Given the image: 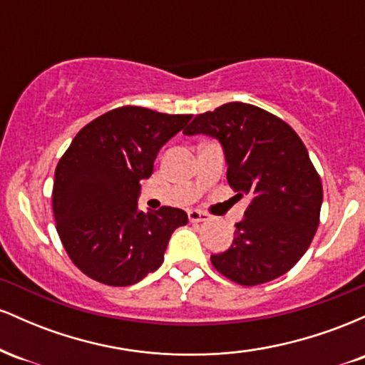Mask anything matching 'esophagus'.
I'll use <instances>...</instances> for the list:
<instances>
[{"mask_svg": "<svg viewBox=\"0 0 365 365\" xmlns=\"http://www.w3.org/2000/svg\"><path fill=\"white\" fill-rule=\"evenodd\" d=\"M188 220H190L192 223H202V221L209 220V215L202 211H197V209H192V211H188Z\"/></svg>", "mask_w": 365, "mask_h": 365, "instance_id": "esophagus-1", "label": "esophagus"}]
</instances>
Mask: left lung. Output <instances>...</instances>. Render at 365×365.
Returning <instances> with one entry per match:
<instances>
[{
  "mask_svg": "<svg viewBox=\"0 0 365 365\" xmlns=\"http://www.w3.org/2000/svg\"><path fill=\"white\" fill-rule=\"evenodd\" d=\"M185 135L221 142L226 178L238 197H250L228 250L211 255L228 279L255 287L290 271L319 226L321 177L290 125L254 104L226 103L197 115Z\"/></svg>",
  "mask_w": 365,
  "mask_h": 365,
  "instance_id": "left-lung-1",
  "label": "left lung"
}]
</instances>
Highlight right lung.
<instances>
[{
    "label": "right lung",
    "mask_w": 365,
    "mask_h": 365,
    "mask_svg": "<svg viewBox=\"0 0 365 365\" xmlns=\"http://www.w3.org/2000/svg\"><path fill=\"white\" fill-rule=\"evenodd\" d=\"M190 118L121 106L75 135L54 170L53 212L61 244L83 274L128 287L165 261L171 233L188 223L187 212L168 206L144 212L137 200L159 149Z\"/></svg>",
    "instance_id": "obj_1"
}]
</instances>
